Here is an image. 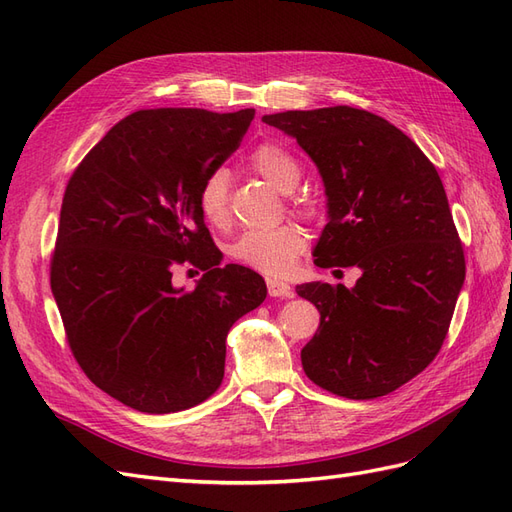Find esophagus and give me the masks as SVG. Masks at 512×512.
<instances>
[{
  "mask_svg": "<svg viewBox=\"0 0 512 512\" xmlns=\"http://www.w3.org/2000/svg\"><path fill=\"white\" fill-rule=\"evenodd\" d=\"M266 285H268V294H270L272 298H292V296H294V290H292L290 283H287V281L268 279Z\"/></svg>",
  "mask_w": 512,
  "mask_h": 512,
  "instance_id": "esophagus-1",
  "label": "esophagus"
}]
</instances>
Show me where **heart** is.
<instances>
[{"instance_id":"b5f03b06","label":"heart","mask_w":512,"mask_h":512,"mask_svg":"<svg viewBox=\"0 0 512 512\" xmlns=\"http://www.w3.org/2000/svg\"><path fill=\"white\" fill-rule=\"evenodd\" d=\"M251 166L279 192H292L300 181V166L281 144L266 142L251 153ZM229 177L225 170H214L199 190V209L207 225L225 227L229 220L227 205ZM307 238L296 225H281L272 229H248L229 246V255L242 266L266 274H287L300 253L305 251Z\"/></svg>"}]
</instances>
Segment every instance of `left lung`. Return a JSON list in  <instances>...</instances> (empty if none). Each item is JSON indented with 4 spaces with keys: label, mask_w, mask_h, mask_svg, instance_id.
Wrapping results in <instances>:
<instances>
[{
    "label": "left lung",
    "mask_w": 512,
    "mask_h": 512,
    "mask_svg": "<svg viewBox=\"0 0 512 512\" xmlns=\"http://www.w3.org/2000/svg\"><path fill=\"white\" fill-rule=\"evenodd\" d=\"M261 121L294 138L322 177L326 225L313 264L361 270L350 290L296 285L320 311L303 370L337 396H387L437 357L465 281L437 168L404 131L365 110H287Z\"/></svg>",
    "instance_id": "1"
}]
</instances>
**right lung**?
<instances>
[{"mask_svg": "<svg viewBox=\"0 0 512 512\" xmlns=\"http://www.w3.org/2000/svg\"><path fill=\"white\" fill-rule=\"evenodd\" d=\"M253 116V108L129 114L64 192L51 292L80 368L131 409L177 413L212 396L229 329L266 300L257 272L218 266L196 201ZM186 258L208 270L192 291L172 285Z\"/></svg>", "mask_w": 512, "mask_h": 512, "instance_id": "obj_1", "label": "right lung"}]
</instances>
